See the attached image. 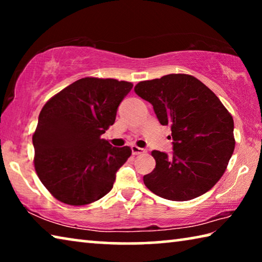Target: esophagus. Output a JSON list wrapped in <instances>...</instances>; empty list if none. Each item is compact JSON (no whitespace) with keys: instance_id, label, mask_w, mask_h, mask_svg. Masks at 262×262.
I'll use <instances>...</instances> for the list:
<instances>
[{"instance_id":"esophagus-1","label":"esophagus","mask_w":262,"mask_h":262,"mask_svg":"<svg viewBox=\"0 0 262 262\" xmlns=\"http://www.w3.org/2000/svg\"><path fill=\"white\" fill-rule=\"evenodd\" d=\"M130 149H132V154L133 155H140V154H143V152L147 151V150H145V149L137 147V145H132Z\"/></svg>"}]
</instances>
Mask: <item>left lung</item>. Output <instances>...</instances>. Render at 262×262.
Segmentation results:
<instances>
[{"mask_svg":"<svg viewBox=\"0 0 262 262\" xmlns=\"http://www.w3.org/2000/svg\"><path fill=\"white\" fill-rule=\"evenodd\" d=\"M135 94L170 126L172 156L154 150L156 167L143 177L158 196L188 201L207 193L223 176L234 150L233 119L214 92L190 75L170 74L136 84Z\"/></svg>","mask_w":262,"mask_h":262,"instance_id":"left-lung-1","label":"left lung"}]
</instances>
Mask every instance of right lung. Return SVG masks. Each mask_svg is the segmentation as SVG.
Instances as JSON below:
<instances>
[{
	"instance_id": "obj_1",
	"label": "right lung",
	"mask_w": 262,
	"mask_h": 262,
	"mask_svg": "<svg viewBox=\"0 0 262 262\" xmlns=\"http://www.w3.org/2000/svg\"><path fill=\"white\" fill-rule=\"evenodd\" d=\"M132 88V83L113 78H81L42 107L32 136L34 167L59 201L83 206L112 189L132 150L113 147L100 136L114 123Z\"/></svg>"
}]
</instances>
